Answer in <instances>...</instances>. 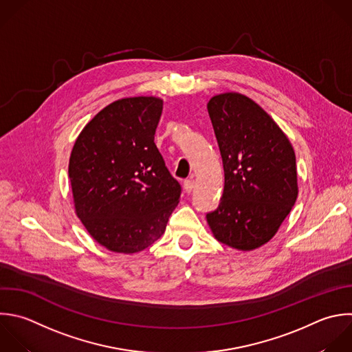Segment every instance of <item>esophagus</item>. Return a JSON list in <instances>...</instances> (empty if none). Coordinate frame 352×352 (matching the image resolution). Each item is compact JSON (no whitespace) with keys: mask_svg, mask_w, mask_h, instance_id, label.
I'll use <instances>...</instances> for the list:
<instances>
[{"mask_svg":"<svg viewBox=\"0 0 352 352\" xmlns=\"http://www.w3.org/2000/svg\"><path fill=\"white\" fill-rule=\"evenodd\" d=\"M194 184H195V182H194L192 179L184 180V183H183V188H184V191H186V192H191V191H192V188H194Z\"/></svg>","mask_w":352,"mask_h":352,"instance_id":"obj_1","label":"esophagus"}]
</instances>
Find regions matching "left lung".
I'll list each match as a JSON object with an SVG mask.
<instances>
[{"label": "left lung", "mask_w": 352, "mask_h": 352, "mask_svg": "<svg viewBox=\"0 0 352 352\" xmlns=\"http://www.w3.org/2000/svg\"><path fill=\"white\" fill-rule=\"evenodd\" d=\"M209 117L224 168L220 205L206 214L213 236L236 250L267 243L298 194L294 150L276 122L238 92L214 95Z\"/></svg>", "instance_id": "1"}]
</instances>
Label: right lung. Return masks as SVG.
Returning a JSON list of instances; mask_svg holds the SVG:
<instances>
[{
  "instance_id": "obj_1",
  "label": "right lung",
  "mask_w": 352,
  "mask_h": 352,
  "mask_svg": "<svg viewBox=\"0 0 352 352\" xmlns=\"http://www.w3.org/2000/svg\"><path fill=\"white\" fill-rule=\"evenodd\" d=\"M162 99L113 102L81 131L69 161L74 208L91 236L116 253L132 254L165 232L180 184L154 143Z\"/></svg>"
}]
</instances>
